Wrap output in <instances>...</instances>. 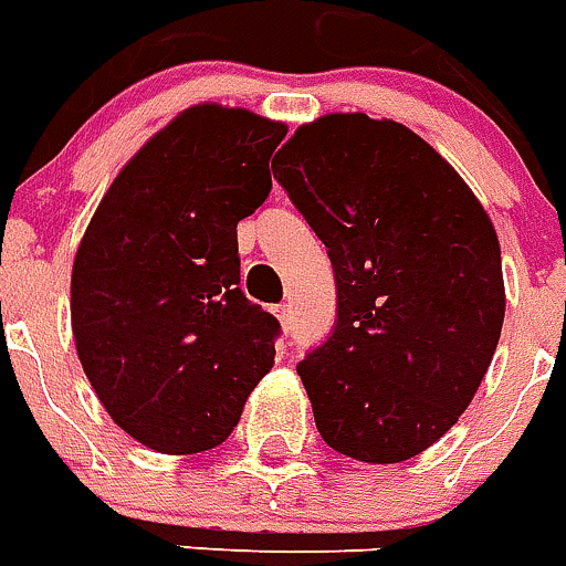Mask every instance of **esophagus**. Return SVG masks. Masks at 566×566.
I'll return each mask as SVG.
<instances>
[{
  "instance_id": "esophagus-1",
  "label": "esophagus",
  "mask_w": 566,
  "mask_h": 566,
  "mask_svg": "<svg viewBox=\"0 0 566 566\" xmlns=\"http://www.w3.org/2000/svg\"><path fill=\"white\" fill-rule=\"evenodd\" d=\"M277 318L280 324H283V329H292V324H295V318H292V306L289 304L277 306Z\"/></svg>"
}]
</instances>
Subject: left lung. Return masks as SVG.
Listing matches in <instances>:
<instances>
[{
  "label": "left lung",
  "instance_id": "obj_1",
  "mask_svg": "<svg viewBox=\"0 0 566 566\" xmlns=\"http://www.w3.org/2000/svg\"><path fill=\"white\" fill-rule=\"evenodd\" d=\"M274 178L327 245L338 321L297 374L321 438L397 464L470 406L505 318L494 221L400 122L327 113L277 151Z\"/></svg>",
  "mask_w": 566,
  "mask_h": 566
}]
</instances>
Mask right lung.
I'll list each match as a JSON object with an SVG mask.
<instances>
[{"label": "right lung", "instance_id": "right-lung-1", "mask_svg": "<svg viewBox=\"0 0 566 566\" xmlns=\"http://www.w3.org/2000/svg\"><path fill=\"white\" fill-rule=\"evenodd\" d=\"M283 122L187 107L130 157L72 262V336L102 406L134 441L219 447L274 365V315L239 289L237 224L269 198Z\"/></svg>", "mask_w": 566, "mask_h": 566}]
</instances>
